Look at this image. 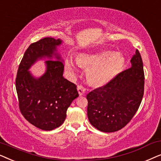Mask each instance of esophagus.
I'll use <instances>...</instances> for the list:
<instances>
[{
    "label": "esophagus",
    "mask_w": 161,
    "mask_h": 161,
    "mask_svg": "<svg viewBox=\"0 0 161 161\" xmlns=\"http://www.w3.org/2000/svg\"><path fill=\"white\" fill-rule=\"evenodd\" d=\"M77 89H78V94H80V95H82V94H84L85 92H86L85 87L82 85H78V87H77Z\"/></svg>",
    "instance_id": "34e87169"
}]
</instances>
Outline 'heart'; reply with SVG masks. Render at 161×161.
<instances>
[{
  "mask_svg": "<svg viewBox=\"0 0 161 161\" xmlns=\"http://www.w3.org/2000/svg\"><path fill=\"white\" fill-rule=\"evenodd\" d=\"M80 67L87 68L86 75L92 84L100 86L111 80L116 75L122 71L125 58L122 54L114 51H104L95 54H83L78 58ZM73 64L70 71H75Z\"/></svg>",
  "mask_w": 161,
  "mask_h": 161,
  "instance_id": "1",
  "label": "heart"
}]
</instances>
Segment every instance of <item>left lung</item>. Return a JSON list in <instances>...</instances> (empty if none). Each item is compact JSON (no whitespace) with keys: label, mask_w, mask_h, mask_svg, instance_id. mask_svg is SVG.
Masks as SVG:
<instances>
[{"label":"left lung","mask_w":161,"mask_h":161,"mask_svg":"<svg viewBox=\"0 0 161 161\" xmlns=\"http://www.w3.org/2000/svg\"><path fill=\"white\" fill-rule=\"evenodd\" d=\"M130 62V68L87 94L88 118L99 130H119L128 124L140 106L144 95V72L137 49Z\"/></svg>","instance_id":"left-lung-1"}]
</instances>
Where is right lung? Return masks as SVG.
<instances>
[{
  "label": "right lung",
  "instance_id": "add662e5",
  "mask_svg": "<svg viewBox=\"0 0 161 161\" xmlns=\"http://www.w3.org/2000/svg\"><path fill=\"white\" fill-rule=\"evenodd\" d=\"M62 41L46 37L31 44L19 65L15 80L21 114L31 124L52 130L64 122L67 108L79 96L77 86L63 77L64 63L56 47ZM47 58L43 76L34 78L28 71L38 60ZM56 59V60H51Z\"/></svg>",
  "mask_w": 161,
  "mask_h": 161
}]
</instances>
